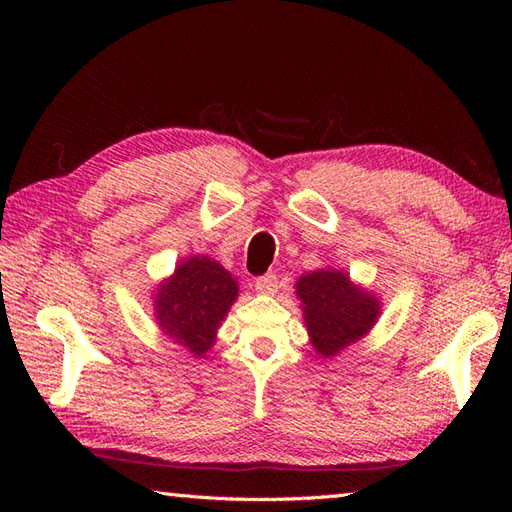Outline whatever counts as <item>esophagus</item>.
I'll list each match as a JSON object with an SVG mask.
<instances>
[{"instance_id":"34e87169","label":"esophagus","mask_w":512,"mask_h":512,"mask_svg":"<svg viewBox=\"0 0 512 512\" xmlns=\"http://www.w3.org/2000/svg\"><path fill=\"white\" fill-rule=\"evenodd\" d=\"M255 290L259 292V295H275V292H277V277L275 275L259 277L255 281Z\"/></svg>"}]
</instances>
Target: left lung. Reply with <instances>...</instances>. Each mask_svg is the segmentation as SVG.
<instances>
[{
    "label": "left lung",
    "instance_id": "8db88e82",
    "mask_svg": "<svg viewBox=\"0 0 512 512\" xmlns=\"http://www.w3.org/2000/svg\"><path fill=\"white\" fill-rule=\"evenodd\" d=\"M295 292L310 343L323 358L341 354L347 345L365 339L383 312L380 297L334 266L301 275Z\"/></svg>",
    "mask_w": 512,
    "mask_h": 512
}]
</instances>
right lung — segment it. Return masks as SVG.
Here are the masks:
<instances>
[{"label":"right lung","mask_w":512,"mask_h":512,"mask_svg":"<svg viewBox=\"0 0 512 512\" xmlns=\"http://www.w3.org/2000/svg\"><path fill=\"white\" fill-rule=\"evenodd\" d=\"M237 279L206 255L180 259L173 273L158 281L151 306L160 332L195 358H204L217 330L237 301Z\"/></svg>","instance_id":"obj_1"}]
</instances>
